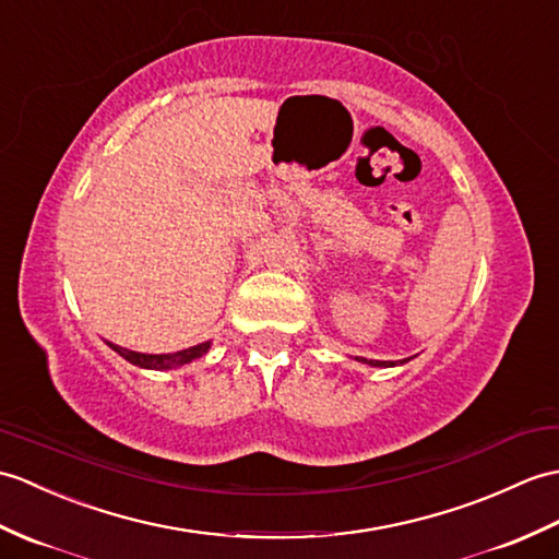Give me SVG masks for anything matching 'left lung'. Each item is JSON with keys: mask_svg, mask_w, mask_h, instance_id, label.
Segmentation results:
<instances>
[{"mask_svg": "<svg viewBox=\"0 0 559 559\" xmlns=\"http://www.w3.org/2000/svg\"><path fill=\"white\" fill-rule=\"evenodd\" d=\"M359 361H367V365H371V367H395L393 361H379V359H365V357H357ZM407 361V359H405Z\"/></svg>", "mask_w": 559, "mask_h": 559, "instance_id": "obj_1", "label": "left lung"}]
</instances>
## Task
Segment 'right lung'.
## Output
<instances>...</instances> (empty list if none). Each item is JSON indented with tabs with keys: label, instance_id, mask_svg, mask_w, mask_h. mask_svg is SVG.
I'll use <instances>...</instances> for the list:
<instances>
[{
	"label": "right lung",
	"instance_id": "obj_1",
	"mask_svg": "<svg viewBox=\"0 0 559 559\" xmlns=\"http://www.w3.org/2000/svg\"><path fill=\"white\" fill-rule=\"evenodd\" d=\"M114 353H119L123 359L131 361V365L135 367H142V369H171V367H183L188 365V361L202 357L206 349H210V343H200L194 347H188V349H180V353H174V355H142V353H133V349H126V347H119L114 343H107Z\"/></svg>",
	"mask_w": 559,
	"mask_h": 559
}]
</instances>
